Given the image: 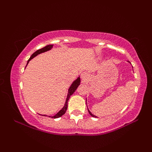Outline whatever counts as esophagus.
<instances>
[{"label":"esophagus","mask_w":152,"mask_h":152,"mask_svg":"<svg viewBox=\"0 0 152 152\" xmlns=\"http://www.w3.org/2000/svg\"><path fill=\"white\" fill-rule=\"evenodd\" d=\"M88 73L86 72H83L81 74V78L83 80H86L87 78H88Z\"/></svg>","instance_id":"obj_1"}]
</instances>
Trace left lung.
<instances>
[{"instance_id": "1", "label": "left lung", "mask_w": 152, "mask_h": 152, "mask_svg": "<svg viewBox=\"0 0 152 152\" xmlns=\"http://www.w3.org/2000/svg\"><path fill=\"white\" fill-rule=\"evenodd\" d=\"M88 113H89V114L91 115V116H93V117H96V116H94V114H91V111H89V110H88Z\"/></svg>"}]
</instances>
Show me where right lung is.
Wrapping results in <instances>:
<instances>
[{
	"instance_id": "1",
	"label": "right lung",
	"mask_w": 152,
	"mask_h": 152,
	"mask_svg": "<svg viewBox=\"0 0 152 152\" xmlns=\"http://www.w3.org/2000/svg\"><path fill=\"white\" fill-rule=\"evenodd\" d=\"M53 48V45H48V46L43 47V48H41V49H38L36 50V52H34V53L31 55V56L30 57V58L28 59V63L27 64H28V62L30 61L32 58H34L35 56H36L38 55V54L41 53H43V52H46V51H48V50H49L51 49V48ZM27 66V65H26ZM80 82H81V80H80V77H78L77 79L75 80V81L73 82L72 84H71V86L69 87V92H68V95H67V98H66V102H65V104H64V106L60 110V111H58V113H57L56 114L54 115L53 116H48V117H51V118H59L61 117V116H63L64 114L66 113V110H67V107H68V102H69V99L70 98V96L71 95H72L74 93L75 91L76 90V88H78V86L80 85ZM42 116H47V115H42Z\"/></svg>"
}]
</instances>
